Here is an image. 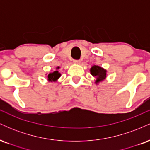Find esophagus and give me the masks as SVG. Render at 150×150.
Returning <instances> with one entry per match:
<instances>
[{"label":"esophagus","instance_id":"esophagus-1","mask_svg":"<svg viewBox=\"0 0 150 150\" xmlns=\"http://www.w3.org/2000/svg\"><path fill=\"white\" fill-rule=\"evenodd\" d=\"M73 63H75V64H80V61H78V60H74L73 61Z\"/></svg>","mask_w":150,"mask_h":150}]
</instances>
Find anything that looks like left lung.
Listing matches in <instances>:
<instances>
[{
	"instance_id": "left-lung-1",
	"label": "left lung",
	"mask_w": 150,
	"mask_h": 150,
	"mask_svg": "<svg viewBox=\"0 0 150 150\" xmlns=\"http://www.w3.org/2000/svg\"><path fill=\"white\" fill-rule=\"evenodd\" d=\"M90 73L92 76L96 77V84L104 81L106 77V70L98 65H93L90 68Z\"/></svg>"
}]
</instances>
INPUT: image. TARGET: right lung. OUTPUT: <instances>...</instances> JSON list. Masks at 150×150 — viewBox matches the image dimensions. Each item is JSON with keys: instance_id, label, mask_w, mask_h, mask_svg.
Masks as SVG:
<instances>
[{"instance_id": "obj_1", "label": "right lung", "mask_w": 150, "mask_h": 150, "mask_svg": "<svg viewBox=\"0 0 150 150\" xmlns=\"http://www.w3.org/2000/svg\"><path fill=\"white\" fill-rule=\"evenodd\" d=\"M60 68L59 66H58L56 68V71L53 72V73H50L49 75H48V80L49 82H56V80L61 77V73H58V71L57 70H58Z\"/></svg>"}]
</instances>
